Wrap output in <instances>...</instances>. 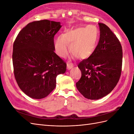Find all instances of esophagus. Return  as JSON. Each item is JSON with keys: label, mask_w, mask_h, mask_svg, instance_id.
<instances>
[{"label": "esophagus", "mask_w": 134, "mask_h": 134, "mask_svg": "<svg viewBox=\"0 0 134 134\" xmlns=\"http://www.w3.org/2000/svg\"><path fill=\"white\" fill-rule=\"evenodd\" d=\"M73 66V65H72V63H67V68H68V69H70Z\"/></svg>", "instance_id": "obj_1"}]
</instances>
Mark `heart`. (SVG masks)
<instances>
[{
  "mask_svg": "<svg viewBox=\"0 0 134 134\" xmlns=\"http://www.w3.org/2000/svg\"><path fill=\"white\" fill-rule=\"evenodd\" d=\"M99 38V30L96 26L89 25L66 31L60 35L55 41V51L59 56L64 58L69 51L78 59H86L94 51Z\"/></svg>",
  "mask_w": 134,
  "mask_h": 134,
  "instance_id": "b5f03b06",
  "label": "heart"
}]
</instances>
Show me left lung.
I'll return each instance as SVG.
<instances>
[{
    "instance_id": "1",
    "label": "left lung",
    "mask_w": 134,
    "mask_h": 134,
    "mask_svg": "<svg viewBox=\"0 0 134 134\" xmlns=\"http://www.w3.org/2000/svg\"><path fill=\"white\" fill-rule=\"evenodd\" d=\"M100 37L94 51L78 64L82 76L76 88L85 98L98 99L116 87L122 64V46L116 36L105 24L98 23Z\"/></svg>"
}]
</instances>
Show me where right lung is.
Listing matches in <instances>:
<instances>
[{"label": "right lung", "instance_id": "obj_1", "mask_svg": "<svg viewBox=\"0 0 134 134\" xmlns=\"http://www.w3.org/2000/svg\"><path fill=\"white\" fill-rule=\"evenodd\" d=\"M62 26L47 19L29 23L13 43L14 75L19 87L32 98L47 97L56 87L66 64L54 52V38Z\"/></svg>", "mask_w": 134, "mask_h": 134}]
</instances>
